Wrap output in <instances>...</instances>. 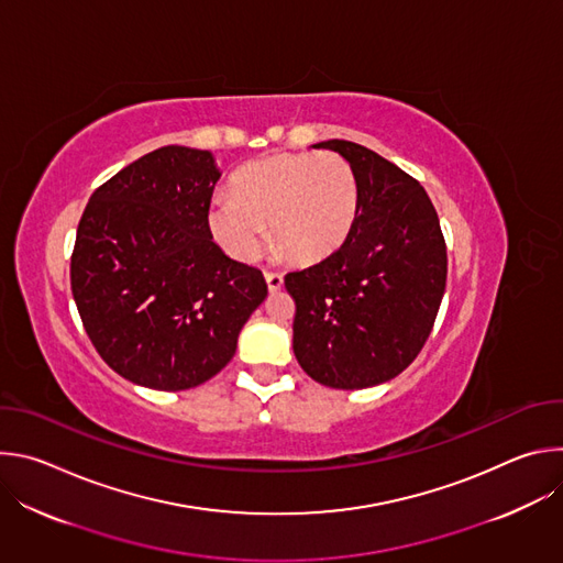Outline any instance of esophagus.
<instances>
[{"label": "esophagus", "mask_w": 563, "mask_h": 563, "mask_svg": "<svg viewBox=\"0 0 563 563\" xmlns=\"http://www.w3.org/2000/svg\"><path fill=\"white\" fill-rule=\"evenodd\" d=\"M265 280L269 291H278L283 287V274L280 272H265Z\"/></svg>", "instance_id": "obj_1"}]
</instances>
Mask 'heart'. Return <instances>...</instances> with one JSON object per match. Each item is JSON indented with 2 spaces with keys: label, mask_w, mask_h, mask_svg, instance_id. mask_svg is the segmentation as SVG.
I'll use <instances>...</instances> for the list:
<instances>
[{
  "label": "heart",
  "mask_w": 563,
  "mask_h": 563,
  "mask_svg": "<svg viewBox=\"0 0 563 563\" xmlns=\"http://www.w3.org/2000/svg\"><path fill=\"white\" fill-rule=\"evenodd\" d=\"M233 191L216 194L209 229L238 261H254L269 240L298 263L334 254L358 213V180L339 153H280L240 169Z\"/></svg>",
  "instance_id": "obj_1"
}]
</instances>
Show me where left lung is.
<instances>
[{"mask_svg":"<svg viewBox=\"0 0 563 563\" xmlns=\"http://www.w3.org/2000/svg\"><path fill=\"white\" fill-rule=\"evenodd\" d=\"M313 146L352 165L358 213L334 254L285 276L296 302L294 354L328 387H372L398 376L426 345L445 291V240L410 174L356 142Z\"/></svg>","mask_w":563,"mask_h":563,"instance_id":"1","label":"left lung"}]
</instances>
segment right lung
I'll return each mask as SVG.
<instances>
[{
  "instance_id": "obj_1",
  "label": "right lung",
  "mask_w": 563,
  "mask_h": 563,
  "mask_svg": "<svg viewBox=\"0 0 563 563\" xmlns=\"http://www.w3.org/2000/svg\"><path fill=\"white\" fill-rule=\"evenodd\" d=\"M213 155L163 146L98 187L77 224L70 289L104 363L178 391L216 376L267 298L263 272L213 243Z\"/></svg>"
}]
</instances>
